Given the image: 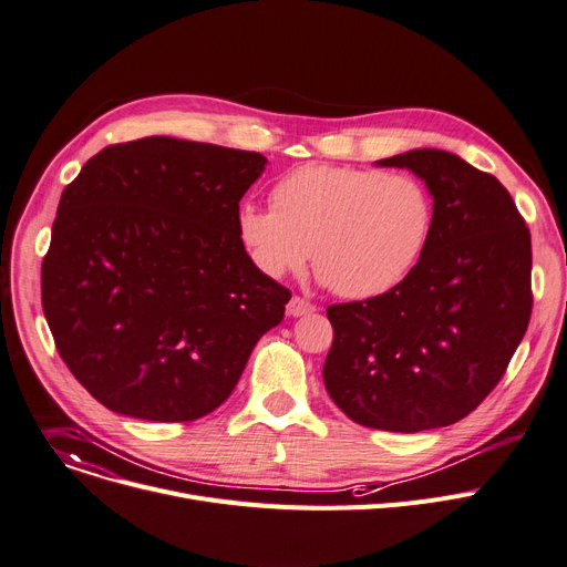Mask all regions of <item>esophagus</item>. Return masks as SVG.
<instances>
[{"instance_id":"esophagus-1","label":"esophagus","mask_w":567,"mask_h":567,"mask_svg":"<svg viewBox=\"0 0 567 567\" xmlns=\"http://www.w3.org/2000/svg\"><path fill=\"white\" fill-rule=\"evenodd\" d=\"M317 308L310 303V300H306V298H300V296H293L289 303H287V315L289 317H308V315H312Z\"/></svg>"}]
</instances>
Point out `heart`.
<instances>
[{
	"instance_id": "1",
	"label": "heart",
	"mask_w": 567,
	"mask_h": 567,
	"mask_svg": "<svg viewBox=\"0 0 567 567\" xmlns=\"http://www.w3.org/2000/svg\"><path fill=\"white\" fill-rule=\"evenodd\" d=\"M274 209L244 203L237 233L269 278L300 271L312 257L339 296L367 300L392 291L420 261L433 200L412 175L310 164L280 177Z\"/></svg>"
}]
</instances>
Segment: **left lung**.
<instances>
[{
    "label": "left lung",
    "mask_w": 567,
    "mask_h": 567,
    "mask_svg": "<svg viewBox=\"0 0 567 567\" xmlns=\"http://www.w3.org/2000/svg\"><path fill=\"white\" fill-rule=\"evenodd\" d=\"M433 198L414 269L388 293L330 306V399L355 424L420 433L456 424L495 390L532 319V235L504 184L454 153L408 150Z\"/></svg>",
    "instance_id": "obj_1"
}]
</instances>
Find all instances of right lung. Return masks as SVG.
I'll use <instances>...</instances> for the list:
<instances>
[{"label": "right lung", "mask_w": 567, "mask_h": 567, "mask_svg": "<svg viewBox=\"0 0 567 567\" xmlns=\"http://www.w3.org/2000/svg\"><path fill=\"white\" fill-rule=\"evenodd\" d=\"M267 168L246 150L171 136L109 145L61 194L43 259L59 355L109 410L194 422L239 383L291 298L237 233Z\"/></svg>", "instance_id": "1"}]
</instances>
